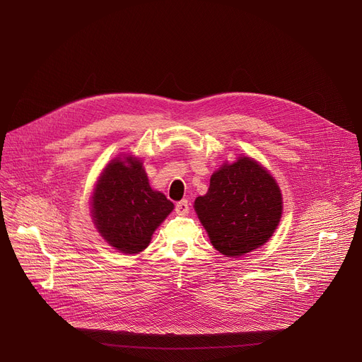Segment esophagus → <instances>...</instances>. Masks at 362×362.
I'll return each instance as SVG.
<instances>
[{
  "mask_svg": "<svg viewBox=\"0 0 362 362\" xmlns=\"http://www.w3.org/2000/svg\"><path fill=\"white\" fill-rule=\"evenodd\" d=\"M176 211H177V214H186L189 211V204L186 199L176 204Z\"/></svg>",
  "mask_w": 362,
  "mask_h": 362,
  "instance_id": "obj_1",
  "label": "esophagus"
}]
</instances>
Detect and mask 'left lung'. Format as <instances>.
I'll return each instance as SVG.
<instances>
[{
  "label": "left lung",
  "instance_id": "8db88e82",
  "mask_svg": "<svg viewBox=\"0 0 362 362\" xmlns=\"http://www.w3.org/2000/svg\"><path fill=\"white\" fill-rule=\"evenodd\" d=\"M194 206L214 248L226 257H240L273 236L283 201L269 171L250 157H239L213 173L208 192Z\"/></svg>",
  "mask_w": 362,
  "mask_h": 362
}]
</instances>
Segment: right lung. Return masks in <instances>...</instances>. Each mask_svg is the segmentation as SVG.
<instances>
[{
	"mask_svg": "<svg viewBox=\"0 0 362 362\" xmlns=\"http://www.w3.org/2000/svg\"><path fill=\"white\" fill-rule=\"evenodd\" d=\"M90 213L100 235L114 250L138 254L173 211V202L149 186L142 161L127 156L112 160L95 185Z\"/></svg>",
	"mask_w": 362,
	"mask_h": 362,
	"instance_id": "right-lung-1",
	"label": "right lung"
}]
</instances>
